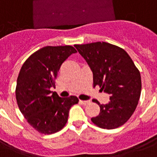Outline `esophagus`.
<instances>
[{
  "mask_svg": "<svg viewBox=\"0 0 157 157\" xmlns=\"http://www.w3.org/2000/svg\"><path fill=\"white\" fill-rule=\"evenodd\" d=\"M80 103H81V104H88V103H90V101L89 100H80Z\"/></svg>",
  "mask_w": 157,
  "mask_h": 157,
  "instance_id": "1",
  "label": "esophagus"
}]
</instances>
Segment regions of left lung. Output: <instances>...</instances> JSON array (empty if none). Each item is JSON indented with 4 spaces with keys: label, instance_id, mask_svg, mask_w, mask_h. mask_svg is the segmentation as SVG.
I'll list each match as a JSON object with an SVG mask.
<instances>
[{
    "label": "left lung",
    "instance_id": "8db88e82",
    "mask_svg": "<svg viewBox=\"0 0 157 157\" xmlns=\"http://www.w3.org/2000/svg\"><path fill=\"white\" fill-rule=\"evenodd\" d=\"M93 72L94 86H99L110 94L107 104L100 107L98 116L91 118L97 126L112 129L130 118L141 94V76L129 55L123 49L107 42L74 45Z\"/></svg>",
    "mask_w": 157,
    "mask_h": 157
}]
</instances>
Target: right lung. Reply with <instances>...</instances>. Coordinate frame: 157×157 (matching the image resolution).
Returning a JSON list of instances; mask_svg holds the SVG:
<instances>
[{"label": "right lung", "instance_id": "add662e5", "mask_svg": "<svg viewBox=\"0 0 157 157\" xmlns=\"http://www.w3.org/2000/svg\"><path fill=\"white\" fill-rule=\"evenodd\" d=\"M74 53L76 49L71 45L45 46L33 53L21 67L16 100L23 117L40 134H51L63 129L70 108L78 103L76 96L60 98L50 91L55 87L62 63Z\"/></svg>", "mask_w": 157, "mask_h": 157}]
</instances>
